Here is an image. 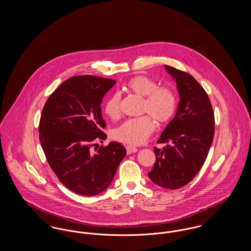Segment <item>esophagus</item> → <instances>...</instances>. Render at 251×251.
Segmentation results:
<instances>
[{"label":"esophagus","mask_w":251,"mask_h":251,"mask_svg":"<svg viewBox=\"0 0 251 251\" xmlns=\"http://www.w3.org/2000/svg\"><path fill=\"white\" fill-rule=\"evenodd\" d=\"M126 151H127V154H132V153H135L137 151V149L135 147H132V146H127Z\"/></svg>","instance_id":"obj_1"}]
</instances>
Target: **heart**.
<instances>
[{
  "label": "heart",
  "mask_w": 251,
  "mask_h": 251,
  "mask_svg": "<svg viewBox=\"0 0 251 251\" xmlns=\"http://www.w3.org/2000/svg\"><path fill=\"white\" fill-rule=\"evenodd\" d=\"M125 88L132 94L144 98L142 113L148 115L124 121L113 131V137L122 143L137 146L144 143L154 131L155 125L152 117L159 124L171 120L177 107V99L170 88L159 87L154 80L143 75L132 77L125 84ZM104 112L112 120L120 117L121 97L119 93L108 98Z\"/></svg>",
  "instance_id": "1"
}]
</instances>
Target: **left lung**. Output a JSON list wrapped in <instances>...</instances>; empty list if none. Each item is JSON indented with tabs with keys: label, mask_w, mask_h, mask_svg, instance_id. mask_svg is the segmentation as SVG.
<instances>
[{
	"label": "left lung",
	"mask_w": 251,
	"mask_h": 251,
	"mask_svg": "<svg viewBox=\"0 0 251 251\" xmlns=\"http://www.w3.org/2000/svg\"><path fill=\"white\" fill-rule=\"evenodd\" d=\"M177 84L179 101L173 120L167 124L154 148L156 162L149 178L167 189H179L195 178L207 158L215 133L210 100L196 79L186 72L165 66Z\"/></svg>",
	"instance_id": "1"
}]
</instances>
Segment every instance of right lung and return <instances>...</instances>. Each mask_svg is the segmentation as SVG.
<instances>
[{
  "mask_svg": "<svg viewBox=\"0 0 251 251\" xmlns=\"http://www.w3.org/2000/svg\"><path fill=\"white\" fill-rule=\"evenodd\" d=\"M115 80L92 75L68 79L49 97L39 122V140L49 165L71 191L92 197L107 189L126 155L125 148L103 140L105 122L100 104Z\"/></svg>",
  "mask_w": 251,
  "mask_h": 251,
  "instance_id": "right-lung-1",
  "label": "right lung"
}]
</instances>
